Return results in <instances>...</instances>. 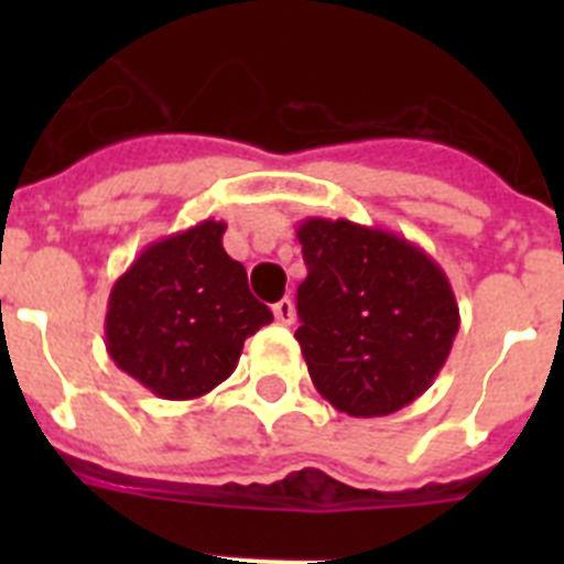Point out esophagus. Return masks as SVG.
<instances>
[{"instance_id":"1","label":"esophagus","mask_w":564,"mask_h":564,"mask_svg":"<svg viewBox=\"0 0 564 564\" xmlns=\"http://www.w3.org/2000/svg\"><path fill=\"white\" fill-rule=\"evenodd\" d=\"M273 316H276L279 325H293V318H296V307H293V299H279L276 305H273Z\"/></svg>"}]
</instances>
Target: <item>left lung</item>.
Wrapping results in <instances>:
<instances>
[{
  "label": "left lung",
  "mask_w": 564,
  "mask_h": 564,
  "mask_svg": "<svg viewBox=\"0 0 564 564\" xmlns=\"http://www.w3.org/2000/svg\"><path fill=\"white\" fill-rule=\"evenodd\" d=\"M307 276L296 341L318 395L352 417H381L430 390L460 311L435 259L406 237L350 220L299 223Z\"/></svg>",
  "instance_id": "1"
}]
</instances>
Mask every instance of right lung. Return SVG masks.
Wrapping results in <instances>:
<instances>
[{"instance_id": "right-lung-1", "label": "right lung", "mask_w": 564, "mask_h": 564, "mask_svg": "<svg viewBox=\"0 0 564 564\" xmlns=\"http://www.w3.org/2000/svg\"><path fill=\"white\" fill-rule=\"evenodd\" d=\"M226 223L203 220L141 251L115 279L107 352L118 370L166 401H192L237 370L248 336L273 313L248 291L223 248Z\"/></svg>"}]
</instances>
